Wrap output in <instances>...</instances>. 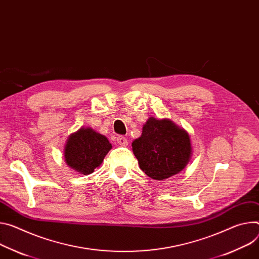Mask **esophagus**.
<instances>
[{"label": "esophagus", "instance_id": "1", "mask_svg": "<svg viewBox=\"0 0 259 259\" xmlns=\"http://www.w3.org/2000/svg\"><path fill=\"white\" fill-rule=\"evenodd\" d=\"M116 142L121 147H126L128 145V139L125 136H119L116 139Z\"/></svg>", "mask_w": 259, "mask_h": 259}]
</instances>
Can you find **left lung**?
Returning a JSON list of instances; mask_svg holds the SVG:
<instances>
[{"label":"left lung","mask_w":259,"mask_h":259,"mask_svg":"<svg viewBox=\"0 0 259 259\" xmlns=\"http://www.w3.org/2000/svg\"><path fill=\"white\" fill-rule=\"evenodd\" d=\"M139 167L157 181L177 175L189 162L191 142L189 134L167 119L150 117L143 133L132 143Z\"/></svg>","instance_id":"left-lung-1"}]
</instances>
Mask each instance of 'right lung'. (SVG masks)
Segmentation results:
<instances>
[{"label": "right lung", "mask_w": 259, "mask_h": 259, "mask_svg": "<svg viewBox=\"0 0 259 259\" xmlns=\"http://www.w3.org/2000/svg\"><path fill=\"white\" fill-rule=\"evenodd\" d=\"M111 149L107 138L91 128H80L69 136L65 147V161L82 175H91L102 163Z\"/></svg>", "instance_id": "1"}]
</instances>
